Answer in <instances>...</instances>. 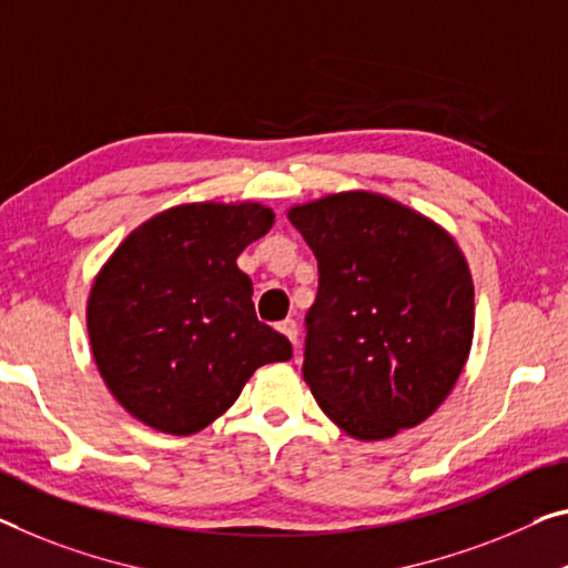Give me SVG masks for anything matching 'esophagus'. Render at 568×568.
<instances>
[{"mask_svg":"<svg viewBox=\"0 0 568 568\" xmlns=\"http://www.w3.org/2000/svg\"><path fill=\"white\" fill-rule=\"evenodd\" d=\"M278 333H284V335L290 337L292 343L296 345V335H300V325H296L294 320H284V322H278Z\"/></svg>","mask_w":568,"mask_h":568,"instance_id":"34e87169","label":"esophagus"}]
</instances>
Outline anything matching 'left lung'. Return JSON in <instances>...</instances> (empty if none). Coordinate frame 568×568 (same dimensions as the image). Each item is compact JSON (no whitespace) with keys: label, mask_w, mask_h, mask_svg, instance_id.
Segmentation results:
<instances>
[{"label":"left lung","mask_w":568,"mask_h":568,"mask_svg":"<svg viewBox=\"0 0 568 568\" xmlns=\"http://www.w3.org/2000/svg\"><path fill=\"white\" fill-rule=\"evenodd\" d=\"M317 258L302 375L339 429L388 439L449 396L473 345L467 261L394 200L343 193L290 211Z\"/></svg>","instance_id":"8db88e82"}]
</instances>
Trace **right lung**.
<instances>
[{"label": "right lung", "instance_id": "obj_1", "mask_svg": "<svg viewBox=\"0 0 568 568\" xmlns=\"http://www.w3.org/2000/svg\"><path fill=\"white\" fill-rule=\"evenodd\" d=\"M274 225L258 203L180 205L129 235L95 276L89 337L95 365L129 414L187 436L215 422L292 343L258 322L235 266Z\"/></svg>", "mask_w": 568, "mask_h": 568}]
</instances>
